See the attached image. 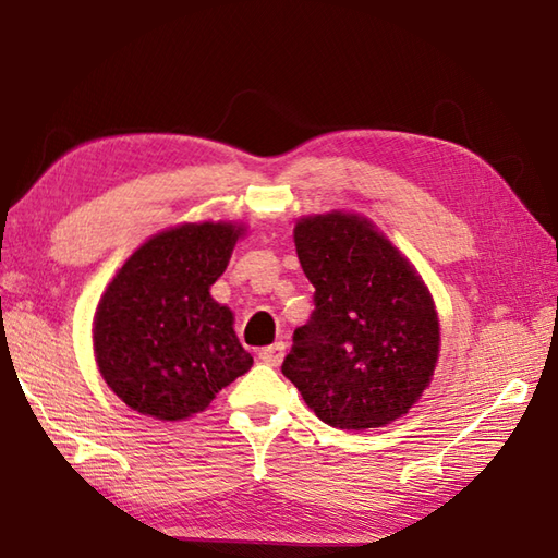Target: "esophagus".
Here are the masks:
<instances>
[{"mask_svg": "<svg viewBox=\"0 0 558 558\" xmlns=\"http://www.w3.org/2000/svg\"><path fill=\"white\" fill-rule=\"evenodd\" d=\"M282 357H286V342H272V345L258 350V360L270 366H278Z\"/></svg>", "mask_w": 558, "mask_h": 558, "instance_id": "1", "label": "esophagus"}]
</instances>
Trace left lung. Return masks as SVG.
Segmentation results:
<instances>
[{"instance_id":"8db88e82","label":"left lung","mask_w":558,"mask_h":558,"mask_svg":"<svg viewBox=\"0 0 558 558\" xmlns=\"http://www.w3.org/2000/svg\"><path fill=\"white\" fill-rule=\"evenodd\" d=\"M294 246L314 312L294 330L282 374L328 426L362 432L398 420L429 386L438 357L429 290L357 216L302 218Z\"/></svg>"}]
</instances>
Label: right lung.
<instances>
[{
    "label": "right lung",
    "instance_id": "right-lung-1",
    "mask_svg": "<svg viewBox=\"0 0 558 558\" xmlns=\"http://www.w3.org/2000/svg\"><path fill=\"white\" fill-rule=\"evenodd\" d=\"M242 228L180 225L138 246L105 290L93 348L100 374L129 408L174 422L206 410L252 369L232 312L210 298Z\"/></svg>",
    "mask_w": 558,
    "mask_h": 558
}]
</instances>
